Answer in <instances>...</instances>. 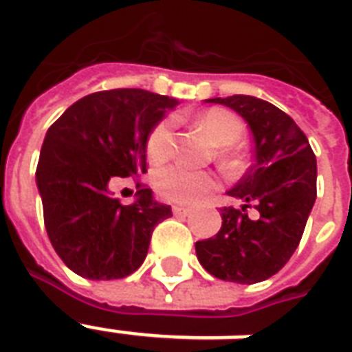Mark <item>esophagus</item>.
I'll use <instances>...</instances> for the list:
<instances>
[{
    "instance_id": "obj_1",
    "label": "esophagus",
    "mask_w": 352,
    "mask_h": 352,
    "mask_svg": "<svg viewBox=\"0 0 352 352\" xmlns=\"http://www.w3.org/2000/svg\"><path fill=\"white\" fill-rule=\"evenodd\" d=\"M173 211H174V215H189V213H191V210L186 208V206H174Z\"/></svg>"
}]
</instances>
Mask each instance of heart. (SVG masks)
Returning <instances> with one entry per match:
<instances>
[{
    "instance_id": "obj_1",
    "label": "heart",
    "mask_w": 352,
    "mask_h": 352,
    "mask_svg": "<svg viewBox=\"0 0 352 352\" xmlns=\"http://www.w3.org/2000/svg\"><path fill=\"white\" fill-rule=\"evenodd\" d=\"M198 126L217 146L226 148L223 155L230 154V146L241 141L245 135V124L234 113L226 109H210L198 118ZM174 152V124L161 120L152 128L146 139V154L150 161L161 163ZM217 186L213 174L195 170L186 165H168L155 176V187L163 198L179 204H192L204 198Z\"/></svg>"
}]
</instances>
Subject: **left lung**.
Returning <instances> with one entry per match:
<instances>
[{
  "label": "left lung",
  "instance_id": "1",
  "mask_svg": "<svg viewBox=\"0 0 352 352\" xmlns=\"http://www.w3.org/2000/svg\"><path fill=\"white\" fill-rule=\"evenodd\" d=\"M247 120L254 135L256 163L230 189L241 210L223 208V226L197 241V258L215 278L256 284L286 265L300 243L317 197V163L306 135L293 118L265 100L234 94L211 98ZM254 205L258 219H248Z\"/></svg>",
  "mask_w": 352,
  "mask_h": 352
}]
</instances>
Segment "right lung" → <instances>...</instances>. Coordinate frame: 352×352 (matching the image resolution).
Masks as SVG:
<instances>
[{"label":"right lung","instance_id":"obj_1","mask_svg":"<svg viewBox=\"0 0 352 352\" xmlns=\"http://www.w3.org/2000/svg\"><path fill=\"white\" fill-rule=\"evenodd\" d=\"M178 100L142 89L92 92L55 120L42 144L36 187L44 224L68 269L89 280L124 278L146 258L152 232L173 215L137 182L124 206L109 186L146 173V139Z\"/></svg>","mask_w":352,"mask_h":352}]
</instances>
